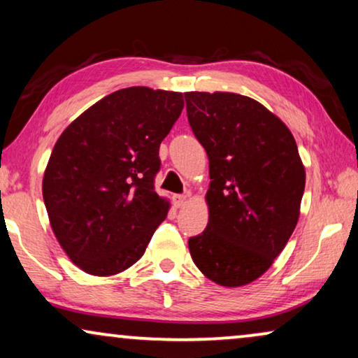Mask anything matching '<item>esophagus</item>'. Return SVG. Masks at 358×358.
Returning <instances> with one entry per match:
<instances>
[{"label": "esophagus", "mask_w": 358, "mask_h": 358, "mask_svg": "<svg viewBox=\"0 0 358 358\" xmlns=\"http://www.w3.org/2000/svg\"><path fill=\"white\" fill-rule=\"evenodd\" d=\"M173 202H174V207H176V208L184 207L185 202H187V195H174Z\"/></svg>", "instance_id": "esophagus-1"}]
</instances>
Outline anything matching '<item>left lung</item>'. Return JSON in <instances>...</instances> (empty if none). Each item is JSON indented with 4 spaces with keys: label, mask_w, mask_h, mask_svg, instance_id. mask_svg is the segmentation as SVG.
Masks as SVG:
<instances>
[{
    "label": "left lung",
    "mask_w": 358,
    "mask_h": 358,
    "mask_svg": "<svg viewBox=\"0 0 358 358\" xmlns=\"http://www.w3.org/2000/svg\"><path fill=\"white\" fill-rule=\"evenodd\" d=\"M189 124L208 156V224L189 239L199 271L222 287L257 280L300 217L305 166L288 127L234 92H185Z\"/></svg>",
    "instance_id": "1"
}]
</instances>
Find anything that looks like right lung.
<instances>
[{"label": "right lung", "instance_id": "add662e5", "mask_svg": "<svg viewBox=\"0 0 358 358\" xmlns=\"http://www.w3.org/2000/svg\"><path fill=\"white\" fill-rule=\"evenodd\" d=\"M182 92L134 86L102 97L57 140L42 180L50 227L81 271L109 277L145 254L169 200L155 192L159 145Z\"/></svg>", "mask_w": 358, "mask_h": 358}]
</instances>
